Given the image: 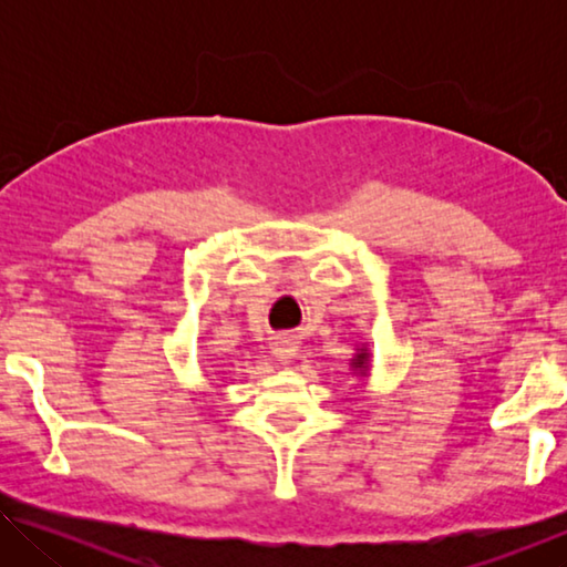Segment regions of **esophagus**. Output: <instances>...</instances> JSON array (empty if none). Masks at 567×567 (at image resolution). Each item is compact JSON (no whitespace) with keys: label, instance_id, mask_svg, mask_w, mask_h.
I'll return each mask as SVG.
<instances>
[{"label":"esophagus","instance_id":"obj_1","mask_svg":"<svg viewBox=\"0 0 567 567\" xmlns=\"http://www.w3.org/2000/svg\"><path fill=\"white\" fill-rule=\"evenodd\" d=\"M295 352H297V348H295V342H292V340L280 338V340L275 342V358L280 360L282 364L290 362V360L295 358Z\"/></svg>","mask_w":567,"mask_h":567}]
</instances>
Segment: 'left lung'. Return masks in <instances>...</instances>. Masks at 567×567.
<instances>
[{
    "label": "left lung",
    "instance_id": "left-lung-1",
    "mask_svg": "<svg viewBox=\"0 0 567 567\" xmlns=\"http://www.w3.org/2000/svg\"><path fill=\"white\" fill-rule=\"evenodd\" d=\"M350 364L354 368V372H360V375H364V372H368V350H360L358 354H354Z\"/></svg>",
    "mask_w": 567,
    "mask_h": 567
}]
</instances>
